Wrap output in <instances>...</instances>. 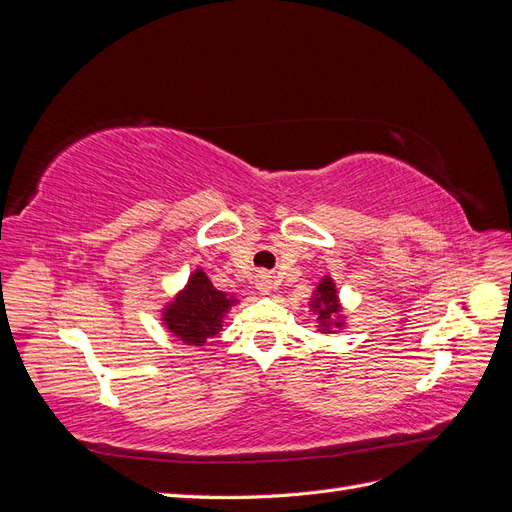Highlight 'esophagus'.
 Listing matches in <instances>:
<instances>
[{"label":"esophagus","instance_id":"obj_1","mask_svg":"<svg viewBox=\"0 0 512 512\" xmlns=\"http://www.w3.org/2000/svg\"><path fill=\"white\" fill-rule=\"evenodd\" d=\"M273 288H275V284H273V280H271V275L258 273V277H256V290H258L260 294H271Z\"/></svg>","mask_w":512,"mask_h":512}]
</instances>
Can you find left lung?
Segmentation results:
<instances>
[{"label": "left lung", "instance_id": "1", "mask_svg": "<svg viewBox=\"0 0 512 512\" xmlns=\"http://www.w3.org/2000/svg\"><path fill=\"white\" fill-rule=\"evenodd\" d=\"M309 309L316 314L320 333H335L346 324V316L339 303L337 286L331 275H324L314 290V297L309 301Z\"/></svg>", "mask_w": 512, "mask_h": 512}]
</instances>
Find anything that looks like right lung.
<instances>
[{
  "label": "right lung",
  "instance_id": "add662e5",
  "mask_svg": "<svg viewBox=\"0 0 512 512\" xmlns=\"http://www.w3.org/2000/svg\"><path fill=\"white\" fill-rule=\"evenodd\" d=\"M239 299L211 284L203 269H196L173 301L162 309V324L188 346H205L207 339L222 331L224 316Z\"/></svg>",
  "mask_w": 512,
  "mask_h": 512
}]
</instances>
